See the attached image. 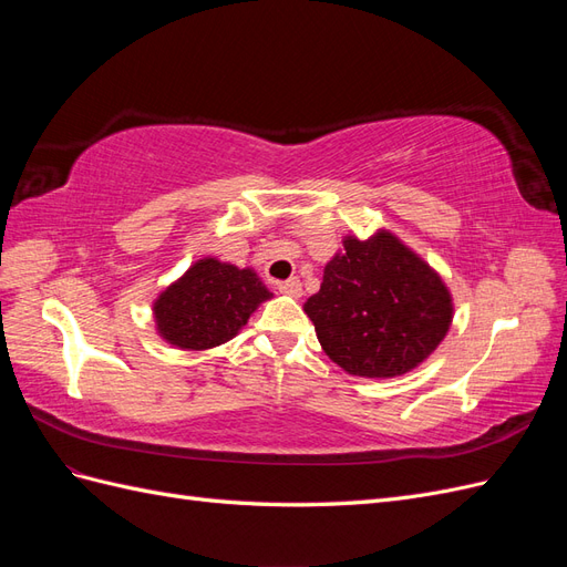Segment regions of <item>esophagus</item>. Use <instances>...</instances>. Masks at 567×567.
Instances as JSON below:
<instances>
[{
    "label": "esophagus",
    "instance_id": "1",
    "mask_svg": "<svg viewBox=\"0 0 567 567\" xmlns=\"http://www.w3.org/2000/svg\"><path fill=\"white\" fill-rule=\"evenodd\" d=\"M279 290H281L284 296L300 298V296H302V284H300L298 277H293V279H288V281H281V284H279Z\"/></svg>",
    "mask_w": 567,
    "mask_h": 567
}]
</instances>
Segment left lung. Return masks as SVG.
<instances>
[{
    "label": "left lung",
    "instance_id": "left-lung-1",
    "mask_svg": "<svg viewBox=\"0 0 567 567\" xmlns=\"http://www.w3.org/2000/svg\"><path fill=\"white\" fill-rule=\"evenodd\" d=\"M323 352L352 375L392 379L431 357L447 336L454 302L440 274L398 236L342 238L305 302Z\"/></svg>",
    "mask_w": 567,
    "mask_h": 567
}]
</instances>
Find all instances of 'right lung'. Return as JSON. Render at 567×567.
<instances>
[{
    "label": "right lung",
    "mask_w": 567,
    "mask_h": 567,
    "mask_svg": "<svg viewBox=\"0 0 567 567\" xmlns=\"http://www.w3.org/2000/svg\"><path fill=\"white\" fill-rule=\"evenodd\" d=\"M271 293L255 269L217 257L188 267L153 302L158 336L179 350H210L231 340Z\"/></svg>",
    "instance_id": "right-lung-1"
}]
</instances>
